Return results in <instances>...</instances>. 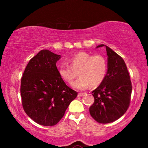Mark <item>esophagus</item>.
Segmentation results:
<instances>
[{
    "label": "esophagus",
    "instance_id": "esophagus-1",
    "mask_svg": "<svg viewBox=\"0 0 148 148\" xmlns=\"http://www.w3.org/2000/svg\"><path fill=\"white\" fill-rule=\"evenodd\" d=\"M85 94H86V92H82V93H81V92H79V93L77 94V97H82V96H84Z\"/></svg>",
    "mask_w": 148,
    "mask_h": 148
}]
</instances>
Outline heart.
<instances>
[{"mask_svg":"<svg viewBox=\"0 0 148 148\" xmlns=\"http://www.w3.org/2000/svg\"><path fill=\"white\" fill-rule=\"evenodd\" d=\"M70 66L61 64L58 66L60 77L64 82L71 84L78 73L79 77L72 84L77 90L86 89L89 86L96 87L103 81L107 71V62L100 55L91 56L86 52L74 55L68 60Z\"/></svg>","mask_w":148,"mask_h":148,"instance_id":"heart-1","label":"heart"}]
</instances>
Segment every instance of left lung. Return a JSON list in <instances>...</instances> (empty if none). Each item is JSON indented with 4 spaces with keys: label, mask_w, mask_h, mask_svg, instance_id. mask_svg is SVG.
Wrapping results in <instances>:
<instances>
[{
    "label": "left lung",
    "mask_w": 148,
    "mask_h": 148,
    "mask_svg": "<svg viewBox=\"0 0 148 148\" xmlns=\"http://www.w3.org/2000/svg\"><path fill=\"white\" fill-rule=\"evenodd\" d=\"M106 47L108 70L101 85L92 91L95 101L89 113L100 123H109L118 119L128 109L131 101L132 84L124 60L108 46Z\"/></svg>",
    "instance_id": "1"
}]
</instances>
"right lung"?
<instances>
[{"instance_id":"right-lung-1","label":"right lung","mask_w":148,"mask_h":148,"mask_svg":"<svg viewBox=\"0 0 148 148\" xmlns=\"http://www.w3.org/2000/svg\"><path fill=\"white\" fill-rule=\"evenodd\" d=\"M60 58L49 50H41L30 60L21 77L20 91L25 112L44 126L56 125L77 95L59 76L56 62Z\"/></svg>"}]
</instances>
